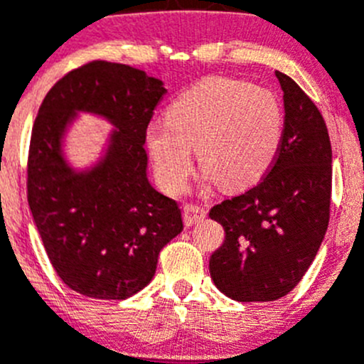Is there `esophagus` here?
Returning a JSON list of instances; mask_svg holds the SVG:
<instances>
[{
    "label": "esophagus",
    "mask_w": 364,
    "mask_h": 364,
    "mask_svg": "<svg viewBox=\"0 0 364 364\" xmlns=\"http://www.w3.org/2000/svg\"><path fill=\"white\" fill-rule=\"evenodd\" d=\"M206 217V210L203 206H197V204H185L183 206V218H185L186 225H193L196 222L203 220Z\"/></svg>",
    "instance_id": "obj_1"
}]
</instances>
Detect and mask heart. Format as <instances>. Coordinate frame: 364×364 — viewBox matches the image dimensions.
Instances as JSON below:
<instances>
[{"label":"heart","mask_w":364,"mask_h":364,"mask_svg":"<svg viewBox=\"0 0 364 364\" xmlns=\"http://www.w3.org/2000/svg\"><path fill=\"white\" fill-rule=\"evenodd\" d=\"M165 119L147 126L146 147L158 179L171 193L183 192L193 174V146L208 181H220L228 190L259 181L283 147L279 100L243 80L206 77L179 94Z\"/></svg>","instance_id":"1"}]
</instances>
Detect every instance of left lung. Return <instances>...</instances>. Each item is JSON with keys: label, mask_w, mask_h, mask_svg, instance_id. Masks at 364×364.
<instances>
[{"label": "left lung", "mask_w": 364, "mask_h": 364, "mask_svg": "<svg viewBox=\"0 0 364 364\" xmlns=\"http://www.w3.org/2000/svg\"><path fill=\"white\" fill-rule=\"evenodd\" d=\"M283 88L284 139L276 164L247 192L210 210L225 240L210 257L215 287L238 302L290 294L315 259L329 225L333 151L326 121L301 87Z\"/></svg>", "instance_id": "1"}]
</instances>
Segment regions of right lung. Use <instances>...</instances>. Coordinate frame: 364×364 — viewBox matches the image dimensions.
<instances>
[{"instance_id": "1", "label": "right lung", "mask_w": 364, "mask_h": 364, "mask_svg": "<svg viewBox=\"0 0 364 364\" xmlns=\"http://www.w3.org/2000/svg\"><path fill=\"white\" fill-rule=\"evenodd\" d=\"M167 92L158 77L124 63L88 62L46 94L28 153V204L60 279L85 297L122 301L153 279L158 254L183 231L181 210L147 179L146 129ZM80 111L114 126L90 169L63 156Z\"/></svg>"}]
</instances>
